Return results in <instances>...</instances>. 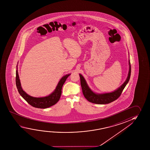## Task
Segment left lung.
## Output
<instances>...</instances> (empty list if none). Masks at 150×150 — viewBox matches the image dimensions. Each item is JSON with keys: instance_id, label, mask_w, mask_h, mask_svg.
Here are the masks:
<instances>
[{"instance_id": "obj_1", "label": "left lung", "mask_w": 150, "mask_h": 150, "mask_svg": "<svg viewBox=\"0 0 150 150\" xmlns=\"http://www.w3.org/2000/svg\"><path fill=\"white\" fill-rule=\"evenodd\" d=\"M129 71L128 76L126 81L119 88L111 93H93V91H91L89 87L83 76H82L81 74H79L81 89H82L83 96L85 97V98L88 101L92 103L101 104V105L110 103L113 101L117 99L120 96L123 90L124 89L130 79L131 71L130 60L129 62Z\"/></svg>"}]
</instances>
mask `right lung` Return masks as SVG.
I'll return each instance as SVG.
<instances>
[{
    "label": "right lung",
    "mask_w": 150,
    "mask_h": 150,
    "mask_svg": "<svg viewBox=\"0 0 150 150\" xmlns=\"http://www.w3.org/2000/svg\"><path fill=\"white\" fill-rule=\"evenodd\" d=\"M70 75L71 74H67L66 75L63 76L60 79L54 91L49 96L44 97H40V98L33 97L28 95L27 93L23 91L21 86L17 68L16 70V86L19 93H20V95L22 96L23 98L28 103L35 108L45 109V108H49L51 106H53L58 102V101L59 100V98L61 96L62 87L63 86L64 83L66 81L67 77Z\"/></svg>",
    "instance_id": "add662e5"
}]
</instances>
